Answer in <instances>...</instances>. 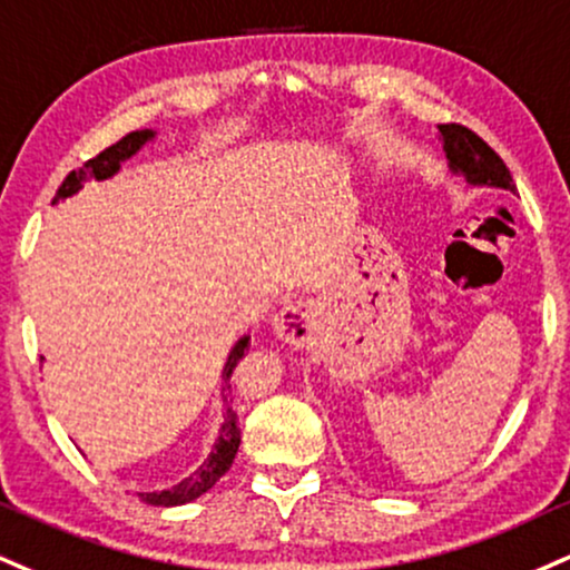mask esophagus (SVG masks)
<instances>
[{"instance_id":"34e87169","label":"esophagus","mask_w":570,"mask_h":570,"mask_svg":"<svg viewBox=\"0 0 570 570\" xmlns=\"http://www.w3.org/2000/svg\"><path fill=\"white\" fill-rule=\"evenodd\" d=\"M315 326V307L305 299H294L286 303L273 318V334L286 345H303L305 340H311V332Z\"/></svg>"}]
</instances>
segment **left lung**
Here are the masks:
<instances>
[{"label": "left lung", "mask_w": 570, "mask_h": 570, "mask_svg": "<svg viewBox=\"0 0 570 570\" xmlns=\"http://www.w3.org/2000/svg\"><path fill=\"white\" fill-rule=\"evenodd\" d=\"M438 140H441L451 175L464 177V183L475 185V188H502L515 194V183H512L507 164L472 129L462 125H441Z\"/></svg>", "instance_id": "left-lung-1"}]
</instances>
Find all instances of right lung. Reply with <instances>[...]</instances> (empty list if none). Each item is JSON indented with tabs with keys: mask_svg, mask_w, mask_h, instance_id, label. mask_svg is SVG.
<instances>
[{
	"mask_svg": "<svg viewBox=\"0 0 570 570\" xmlns=\"http://www.w3.org/2000/svg\"><path fill=\"white\" fill-rule=\"evenodd\" d=\"M154 137H156V129H137V132H129L127 137H121L119 142H114L111 148H106L102 154L95 156V159H89L85 167L77 169V173L68 175L63 185L58 188V194H55L52 204L77 196L79 190L85 188V183H89V180H108V177H114L121 169V164L132 159L137 150L146 146V142L154 140ZM246 347H249V334H244V337L236 340V345L230 347L228 358H225L223 374H219L223 376V382H219V385H223L219 387V395H223V422H219V428H217V438H215V443H212L209 456L204 459V462L198 464V468L190 472L188 478H183L180 483L173 485V489L137 491V497H140L146 504L177 507V504L194 502V499L202 497V493H207L212 485H215L219 478L230 470L233 459H236L238 443H242V428H238V416H236V411H233V403H230L233 401L230 374H233V368H236V363L242 361Z\"/></svg>",
	"mask_w": 570,
	"mask_h": 570,
	"instance_id": "1",
	"label": "right lung"
}]
</instances>
